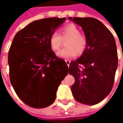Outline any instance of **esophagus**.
I'll return each mask as SVG.
<instances>
[{
	"label": "esophagus",
	"mask_w": 123,
	"mask_h": 123,
	"mask_svg": "<svg viewBox=\"0 0 123 123\" xmlns=\"http://www.w3.org/2000/svg\"><path fill=\"white\" fill-rule=\"evenodd\" d=\"M65 61H66V62L67 65H68V66H69V65H70V60H68V59H66Z\"/></svg>",
	"instance_id": "obj_1"
}]
</instances>
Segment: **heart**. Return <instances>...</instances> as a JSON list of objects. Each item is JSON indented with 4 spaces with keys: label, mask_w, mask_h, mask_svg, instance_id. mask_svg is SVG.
Instances as JSON below:
<instances>
[{
    "label": "heart",
    "mask_w": 123,
    "mask_h": 123,
    "mask_svg": "<svg viewBox=\"0 0 123 123\" xmlns=\"http://www.w3.org/2000/svg\"><path fill=\"white\" fill-rule=\"evenodd\" d=\"M66 48L62 49L57 53V55L64 59H70L75 57L77 53H82L86 47V39L79 33V30L74 25L70 24L64 26L61 31L60 35L57 32L51 33L49 38L50 46L54 50H58L66 40Z\"/></svg>",
    "instance_id": "obj_1"
}]
</instances>
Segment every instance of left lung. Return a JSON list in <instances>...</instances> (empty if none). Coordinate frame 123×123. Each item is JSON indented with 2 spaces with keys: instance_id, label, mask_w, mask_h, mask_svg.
<instances>
[{
  "instance_id": "obj_1",
  "label": "left lung",
  "mask_w": 123,
  "mask_h": 123,
  "mask_svg": "<svg viewBox=\"0 0 123 123\" xmlns=\"http://www.w3.org/2000/svg\"><path fill=\"white\" fill-rule=\"evenodd\" d=\"M81 26L86 48L70 62L68 73L75 79L71 87L74 99L84 105L98 103L111 92L118 66L116 42L110 31L94 18H68Z\"/></svg>"
}]
</instances>
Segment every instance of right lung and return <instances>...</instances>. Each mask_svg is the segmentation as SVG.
Masks as SVG:
<instances>
[{"instance_id":"right-lung-1","label":"right lung","mask_w":123,"mask_h":123,"mask_svg":"<svg viewBox=\"0 0 123 123\" xmlns=\"http://www.w3.org/2000/svg\"><path fill=\"white\" fill-rule=\"evenodd\" d=\"M66 19L49 18L32 22L17 33L10 46V81L18 97L31 107L50 105L68 74L66 62L56 56L49 43L51 33Z\"/></svg>"}]
</instances>
